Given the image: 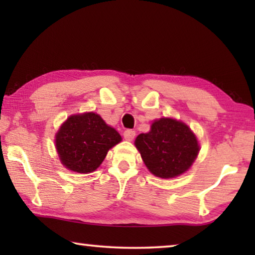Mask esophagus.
Instances as JSON below:
<instances>
[{"instance_id": "1", "label": "esophagus", "mask_w": 255, "mask_h": 255, "mask_svg": "<svg viewBox=\"0 0 255 255\" xmlns=\"http://www.w3.org/2000/svg\"><path fill=\"white\" fill-rule=\"evenodd\" d=\"M136 131L132 130V129H127V130L124 131V137L126 140H132L135 138Z\"/></svg>"}]
</instances>
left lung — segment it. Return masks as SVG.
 <instances>
[{"label": "left lung", "instance_id": "left-lung-1", "mask_svg": "<svg viewBox=\"0 0 255 255\" xmlns=\"http://www.w3.org/2000/svg\"><path fill=\"white\" fill-rule=\"evenodd\" d=\"M135 145L147 169L164 179L184 173L199 153L198 140L190 128L170 118L155 120L149 132L137 136Z\"/></svg>", "mask_w": 255, "mask_h": 255}]
</instances>
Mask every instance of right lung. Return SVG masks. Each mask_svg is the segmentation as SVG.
I'll return each instance as SVG.
<instances>
[{
	"label": "right lung",
	"instance_id": "right-lung-1",
	"mask_svg": "<svg viewBox=\"0 0 255 255\" xmlns=\"http://www.w3.org/2000/svg\"><path fill=\"white\" fill-rule=\"evenodd\" d=\"M122 140L118 131L94 112L71 116L56 133L63 165L79 173L97 170L111 147Z\"/></svg>",
	"mask_w": 255,
	"mask_h": 255
}]
</instances>
